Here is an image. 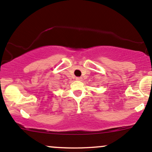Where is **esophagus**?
Returning a JSON list of instances; mask_svg holds the SVG:
<instances>
[{
	"label": "esophagus",
	"mask_w": 152,
	"mask_h": 152,
	"mask_svg": "<svg viewBox=\"0 0 152 152\" xmlns=\"http://www.w3.org/2000/svg\"><path fill=\"white\" fill-rule=\"evenodd\" d=\"M81 79H82V78L80 77H76V80H80Z\"/></svg>",
	"instance_id": "obj_1"
}]
</instances>
